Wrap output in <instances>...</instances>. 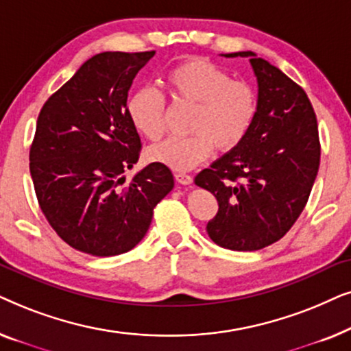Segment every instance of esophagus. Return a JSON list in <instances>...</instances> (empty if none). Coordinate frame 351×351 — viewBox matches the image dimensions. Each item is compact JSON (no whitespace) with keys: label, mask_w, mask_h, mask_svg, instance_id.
I'll use <instances>...</instances> for the list:
<instances>
[{"label":"esophagus","mask_w":351,"mask_h":351,"mask_svg":"<svg viewBox=\"0 0 351 351\" xmlns=\"http://www.w3.org/2000/svg\"><path fill=\"white\" fill-rule=\"evenodd\" d=\"M174 177H176V180L182 185H190L191 182H193V177H191L190 174H186V172H176Z\"/></svg>","instance_id":"34e87169"}]
</instances>
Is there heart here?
<instances>
[{
	"label": "heart",
	"mask_w": 351,
	"mask_h": 351,
	"mask_svg": "<svg viewBox=\"0 0 351 351\" xmlns=\"http://www.w3.org/2000/svg\"><path fill=\"white\" fill-rule=\"evenodd\" d=\"M166 88L176 104L195 105L189 137H171L148 150V160L176 171L193 169L219 152H232L247 137L256 121L257 93L246 81L206 59H189L167 71ZM132 126L148 141H160L166 129V99L143 88L128 100Z\"/></svg>",
	"instance_id": "heart-1"
}]
</instances>
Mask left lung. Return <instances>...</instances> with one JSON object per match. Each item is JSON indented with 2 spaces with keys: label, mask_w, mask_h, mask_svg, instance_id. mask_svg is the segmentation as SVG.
I'll return each instance as SVG.
<instances>
[{
  "label": "left lung",
  "mask_w": 351,
  "mask_h": 351,
  "mask_svg": "<svg viewBox=\"0 0 351 351\" xmlns=\"http://www.w3.org/2000/svg\"><path fill=\"white\" fill-rule=\"evenodd\" d=\"M249 57L258 83V110L247 137L195 177L209 190L219 210L206 230L230 251H258L289 232L311 193L321 145L316 114L305 90L254 52Z\"/></svg>",
  "instance_id": "left-lung-1"
}]
</instances>
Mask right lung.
Masks as SVG:
<instances>
[{
	"instance_id": "right-lung-1",
	"label": "right lung",
	"mask_w": 351,
	"mask_h": 351,
	"mask_svg": "<svg viewBox=\"0 0 351 351\" xmlns=\"http://www.w3.org/2000/svg\"><path fill=\"white\" fill-rule=\"evenodd\" d=\"M155 51L100 52L43 105L30 147L38 204L76 251L124 254L145 237L153 209L174 186L152 162L124 185L142 142L128 114V93Z\"/></svg>"
}]
</instances>
